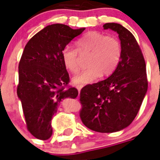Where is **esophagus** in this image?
I'll use <instances>...</instances> for the list:
<instances>
[{
  "instance_id": "1",
  "label": "esophagus",
  "mask_w": 160,
  "mask_h": 160,
  "mask_svg": "<svg viewBox=\"0 0 160 160\" xmlns=\"http://www.w3.org/2000/svg\"><path fill=\"white\" fill-rule=\"evenodd\" d=\"M81 88H82V86H76V89H77L78 91H79V94H80V90H81Z\"/></svg>"
}]
</instances>
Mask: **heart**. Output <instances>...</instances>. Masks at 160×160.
<instances>
[{"instance_id": "heart-1", "label": "heart", "mask_w": 160, "mask_h": 160, "mask_svg": "<svg viewBox=\"0 0 160 160\" xmlns=\"http://www.w3.org/2000/svg\"><path fill=\"white\" fill-rule=\"evenodd\" d=\"M76 50L65 47L61 51L62 62L70 72H77L80 69V55L89 53L86 65L88 67L77 73L72 78L73 83L83 86L98 80L103 75H110L116 70L122 56L120 41L114 36H106L100 31H89L75 43Z\"/></svg>"}]
</instances>
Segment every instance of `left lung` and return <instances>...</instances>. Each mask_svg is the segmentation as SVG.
<instances>
[{
	"label": "left lung",
	"mask_w": 160,
	"mask_h": 160,
	"mask_svg": "<svg viewBox=\"0 0 160 160\" xmlns=\"http://www.w3.org/2000/svg\"><path fill=\"white\" fill-rule=\"evenodd\" d=\"M119 35L122 56L119 65L106 80L88 85L80 90V112L83 124L91 130L113 133L131 124L148 89L146 65L133 34L117 23H106Z\"/></svg>",
	"instance_id": "1"
}]
</instances>
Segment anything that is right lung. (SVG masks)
Masks as SVG:
<instances>
[{
  "label": "right lung",
  "instance_id": "1",
  "mask_svg": "<svg viewBox=\"0 0 160 160\" xmlns=\"http://www.w3.org/2000/svg\"><path fill=\"white\" fill-rule=\"evenodd\" d=\"M85 29L50 25L25 46L19 63L17 95L27 129L36 139L46 140L52 135L51 119L61 100L77 97L78 90L68 86L70 76L61 60V51Z\"/></svg>",
  "mask_w": 160,
  "mask_h": 160
}]
</instances>
